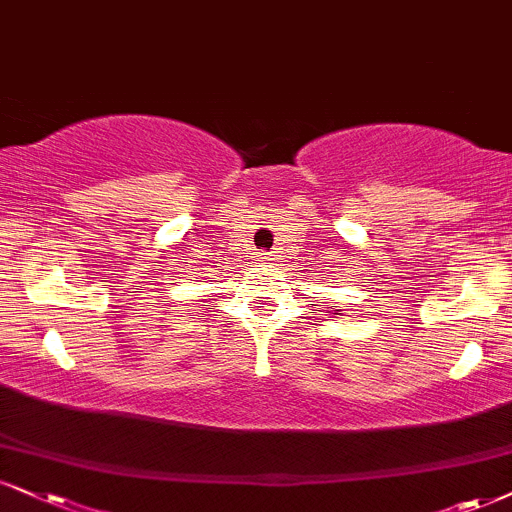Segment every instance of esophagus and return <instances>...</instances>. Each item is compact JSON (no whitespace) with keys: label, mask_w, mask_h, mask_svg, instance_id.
Masks as SVG:
<instances>
[{"label":"esophagus","mask_w":512,"mask_h":512,"mask_svg":"<svg viewBox=\"0 0 512 512\" xmlns=\"http://www.w3.org/2000/svg\"><path fill=\"white\" fill-rule=\"evenodd\" d=\"M261 258H263V261H273V256H270V254H261Z\"/></svg>","instance_id":"esophagus-1"}]
</instances>
